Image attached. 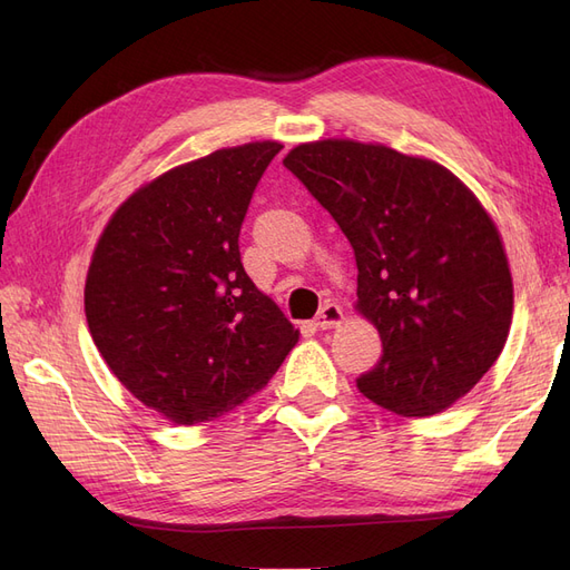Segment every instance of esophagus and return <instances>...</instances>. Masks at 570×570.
I'll return each mask as SVG.
<instances>
[{"mask_svg": "<svg viewBox=\"0 0 570 570\" xmlns=\"http://www.w3.org/2000/svg\"><path fill=\"white\" fill-rule=\"evenodd\" d=\"M342 318H344L342 308H340L335 302H327V304H323V308H321L318 316H316V325L321 327V331H325V327L340 325Z\"/></svg>", "mask_w": 570, "mask_h": 570, "instance_id": "34e87169", "label": "esophagus"}]
</instances>
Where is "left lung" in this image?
I'll list each match as a JSON object with an SVG mask.
<instances>
[{
	"label": "left lung",
	"mask_w": 570,
	"mask_h": 570,
	"mask_svg": "<svg viewBox=\"0 0 570 570\" xmlns=\"http://www.w3.org/2000/svg\"><path fill=\"white\" fill-rule=\"evenodd\" d=\"M356 256V308L383 356L358 392L396 416L452 406L502 354L513 283L499 230L444 166L385 145L318 140L283 159Z\"/></svg>",
	"instance_id": "1"
}]
</instances>
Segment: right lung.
<instances>
[{"instance_id":"right-lung-1","label":"right lung","mask_w":570,"mask_h":570,"mask_svg":"<svg viewBox=\"0 0 570 570\" xmlns=\"http://www.w3.org/2000/svg\"><path fill=\"white\" fill-rule=\"evenodd\" d=\"M281 142L218 149L137 189L85 281L99 354L145 406L214 421L262 390L299 340L239 262V228Z\"/></svg>"}]
</instances>
